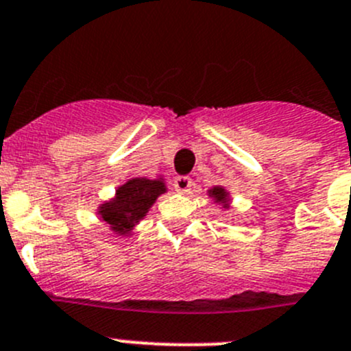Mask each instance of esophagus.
Returning a JSON list of instances; mask_svg holds the SVG:
<instances>
[{
	"label": "esophagus",
	"instance_id": "1",
	"mask_svg": "<svg viewBox=\"0 0 351 351\" xmlns=\"http://www.w3.org/2000/svg\"><path fill=\"white\" fill-rule=\"evenodd\" d=\"M173 188H176V191L178 193L186 195V193L191 191L193 181L188 178V176H178V178L173 179Z\"/></svg>",
	"mask_w": 351,
	"mask_h": 351
}]
</instances>
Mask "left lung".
Listing matches in <instances>:
<instances>
[{"label": "left lung", "instance_id": "1", "mask_svg": "<svg viewBox=\"0 0 351 351\" xmlns=\"http://www.w3.org/2000/svg\"><path fill=\"white\" fill-rule=\"evenodd\" d=\"M208 196H210V198L215 199L217 203H222L223 208H229V193L226 191L223 188H220V186H215V188L208 189Z\"/></svg>", "mask_w": 351, "mask_h": 351}]
</instances>
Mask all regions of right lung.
I'll use <instances>...</instances> for the list:
<instances>
[{
    "instance_id": "add662e5",
    "label": "right lung",
    "mask_w": 351,
    "mask_h": 351,
    "mask_svg": "<svg viewBox=\"0 0 351 351\" xmlns=\"http://www.w3.org/2000/svg\"><path fill=\"white\" fill-rule=\"evenodd\" d=\"M167 191L163 179L134 178L115 191V198L103 203L98 215L115 234L123 236L148 213L160 195Z\"/></svg>"
}]
</instances>
